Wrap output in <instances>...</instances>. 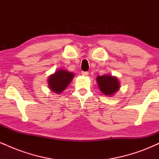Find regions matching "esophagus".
<instances>
[{"mask_svg": "<svg viewBox=\"0 0 159 159\" xmlns=\"http://www.w3.org/2000/svg\"><path fill=\"white\" fill-rule=\"evenodd\" d=\"M88 72H84V71H82L81 72V75H84V76H87L88 75Z\"/></svg>", "mask_w": 159, "mask_h": 159, "instance_id": "esophagus-1", "label": "esophagus"}]
</instances>
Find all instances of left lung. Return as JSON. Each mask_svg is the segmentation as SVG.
<instances>
[{
  "label": "left lung",
  "mask_w": 159,
  "mask_h": 159,
  "mask_svg": "<svg viewBox=\"0 0 159 159\" xmlns=\"http://www.w3.org/2000/svg\"><path fill=\"white\" fill-rule=\"evenodd\" d=\"M100 90L106 96H111L120 88V83L117 78L111 75H98L96 78Z\"/></svg>",
  "instance_id": "8db88e82"
}]
</instances>
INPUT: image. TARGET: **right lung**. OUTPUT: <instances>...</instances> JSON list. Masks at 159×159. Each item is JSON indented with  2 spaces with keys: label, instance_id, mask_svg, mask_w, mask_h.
Segmentation results:
<instances>
[{
  "label": "right lung",
  "instance_id": "obj_1",
  "mask_svg": "<svg viewBox=\"0 0 159 159\" xmlns=\"http://www.w3.org/2000/svg\"><path fill=\"white\" fill-rule=\"evenodd\" d=\"M73 77L74 74L72 72L66 70L57 71L55 73L48 78L49 88L54 93H61L69 85Z\"/></svg>",
  "mask_w": 159,
  "mask_h": 159
}]
</instances>
